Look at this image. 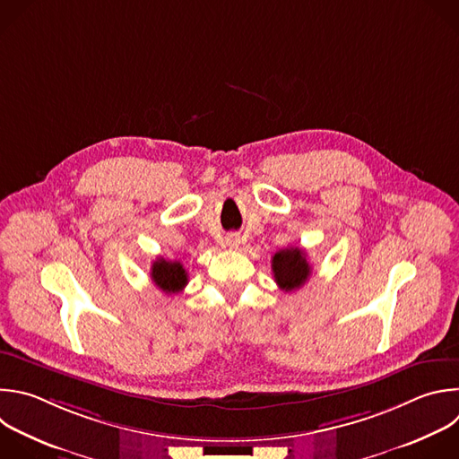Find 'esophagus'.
I'll use <instances>...</instances> for the list:
<instances>
[{"mask_svg": "<svg viewBox=\"0 0 459 459\" xmlns=\"http://www.w3.org/2000/svg\"><path fill=\"white\" fill-rule=\"evenodd\" d=\"M239 243H241V239H239V236H238V234H230V236H227V247H229V248H238V247H239Z\"/></svg>", "mask_w": 459, "mask_h": 459, "instance_id": "obj_1", "label": "esophagus"}]
</instances>
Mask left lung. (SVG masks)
<instances>
[{
    "mask_svg": "<svg viewBox=\"0 0 459 459\" xmlns=\"http://www.w3.org/2000/svg\"><path fill=\"white\" fill-rule=\"evenodd\" d=\"M272 272L281 290L293 291L310 279L312 266L307 261V252L299 247H290L273 254Z\"/></svg>",
    "mask_w": 459,
    "mask_h": 459,
    "instance_id": "left-lung-1",
    "label": "left lung"
}]
</instances>
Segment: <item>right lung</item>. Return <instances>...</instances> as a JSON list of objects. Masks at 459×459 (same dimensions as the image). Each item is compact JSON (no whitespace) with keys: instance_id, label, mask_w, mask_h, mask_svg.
<instances>
[{"instance_id":"obj_1","label":"right lung","mask_w":459,"mask_h":459,"mask_svg":"<svg viewBox=\"0 0 459 459\" xmlns=\"http://www.w3.org/2000/svg\"><path fill=\"white\" fill-rule=\"evenodd\" d=\"M151 281L168 295L182 291L189 282L184 264L180 261H168L164 257H157L152 261Z\"/></svg>"}]
</instances>
